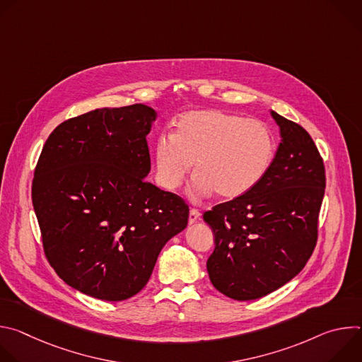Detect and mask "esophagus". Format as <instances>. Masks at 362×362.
<instances>
[{
    "instance_id": "34e87169",
    "label": "esophagus",
    "mask_w": 362,
    "mask_h": 362,
    "mask_svg": "<svg viewBox=\"0 0 362 362\" xmlns=\"http://www.w3.org/2000/svg\"><path fill=\"white\" fill-rule=\"evenodd\" d=\"M202 214L199 209H190V214H189V223H194L197 219H200Z\"/></svg>"
}]
</instances>
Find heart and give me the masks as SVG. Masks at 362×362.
Masks as SVG:
<instances>
[{
    "label": "heart",
    "mask_w": 362,
    "mask_h": 362,
    "mask_svg": "<svg viewBox=\"0 0 362 362\" xmlns=\"http://www.w3.org/2000/svg\"><path fill=\"white\" fill-rule=\"evenodd\" d=\"M274 154L275 139L265 123L215 109L180 115L173 134H160L154 147L158 182L166 190L179 187L193 163L194 199L214 190L222 199L247 193L267 175Z\"/></svg>",
    "instance_id": "obj_1"
}]
</instances>
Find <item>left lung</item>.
<instances>
[{
  "instance_id": "8db88e82",
  "label": "left lung",
  "mask_w": 362,
  "mask_h": 362,
  "mask_svg": "<svg viewBox=\"0 0 362 362\" xmlns=\"http://www.w3.org/2000/svg\"><path fill=\"white\" fill-rule=\"evenodd\" d=\"M271 115L282 141L267 175L247 193L203 214L215 235L206 264L211 282L236 300L262 298L289 282L318 240L324 160L302 126Z\"/></svg>"
}]
</instances>
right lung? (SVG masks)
<instances>
[{
  "mask_svg": "<svg viewBox=\"0 0 362 362\" xmlns=\"http://www.w3.org/2000/svg\"><path fill=\"white\" fill-rule=\"evenodd\" d=\"M154 120L144 105L97 109L59 124L38 158L31 199L45 257L93 298L140 292L162 247L187 225V203L144 179Z\"/></svg>",
  "mask_w": 362,
  "mask_h": 362,
  "instance_id": "add662e5",
  "label": "right lung"
}]
</instances>
